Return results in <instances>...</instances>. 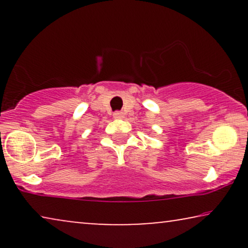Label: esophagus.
<instances>
[{
    "label": "esophagus",
    "mask_w": 248,
    "mask_h": 248,
    "mask_svg": "<svg viewBox=\"0 0 248 248\" xmlns=\"http://www.w3.org/2000/svg\"><path fill=\"white\" fill-rule=\"evenodd\" d=\"M114 118H116V120H122V118H124V113L123 111H115Z\"/></svg>",
    "instance_id": "1"
}]
</instances>
